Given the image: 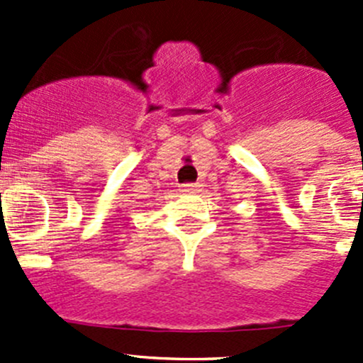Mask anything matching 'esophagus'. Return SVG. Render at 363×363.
<instances>
[{
	"label": "esophagus",
	"instance_id": "esophagus-1",
	"mask_svg": "<svg viewBox=\"0 0 363 363\" xmlns=\"http://www.w3.org/2000/svg\"><path fill=\"white\" fill-rule=\"evenodd\" d=\"M181 188H182V191H186V193L200 191V184H196V182H188V184H182Z\"/></svg>",
	"mask_w": 363,
	"mask_h": 363
}]
</instances>
